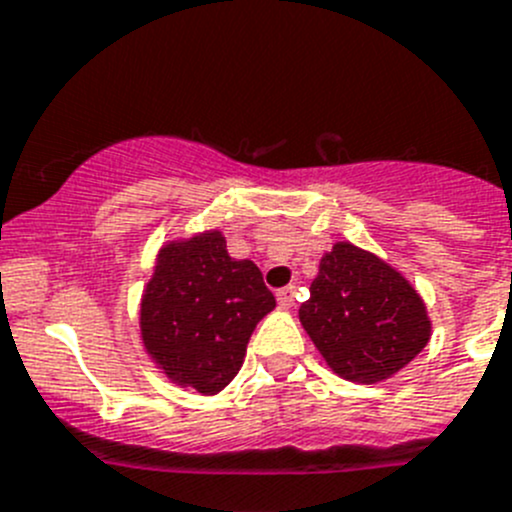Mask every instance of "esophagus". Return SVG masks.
Returning a JSON list of instances; mask_svg holds the SVG:
<instances>
[{
	"mask_svg": "<svg viewBox=\"0 0 512 512\" xmlns=\"http://www.w3.org/2000/svg\"><path fill=\"white\" fill-rule=\"evenodd\" d=\"M293 303H295V288H293V285L278 290V305H280V308L288 310V308H293Z\"/></svg>",
	"mask_w": 512,
	"mask_h": 512,
	"instance_id": "1",
	"label": "esophagus"
}]
</instances>
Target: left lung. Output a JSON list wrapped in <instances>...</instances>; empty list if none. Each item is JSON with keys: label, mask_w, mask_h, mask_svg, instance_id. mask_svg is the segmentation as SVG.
Here are the masks:
<instances>
[{"label": "left lung", "mask_w": 512, "mask_h": 512, "mask_svg": "<svg viewBox=\"0 0 512 512\" xmlns=\"http://www.w3.org/2000/svg\"><path fill=\"white\" fill-rule=\"evenodd\" d=\"M298 318L328 369L366 386L399 374L432 338L417 288L394 265L346 240L321 257Z\"/></svg>", "instance_id": "left-lung-1"}]
</instances>
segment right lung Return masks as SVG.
<instances>
[{
  "label": "right lung",
  "mask_w": 512,
  "mask_h": 512,
  "mask_svg": "<svg viewBox=\"0 0 512 512\" xmlns=\"http://www.w3.org/2000/svg\"><path fill=\"white\" fill-rule=\"evenodd\" d=\"M275 308L252 260H234L219 229L164 242L143 285L138 328L156 369L214 396L237 376L257 323Z\"/></svg>",
  "instance_id": "obj_1"
}]
</instances>
